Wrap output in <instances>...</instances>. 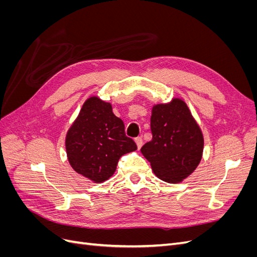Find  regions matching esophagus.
<instances>
[{"label": "esophagus", "mask_w": 257, "mask_h": 257, "mask_svg": "<svg viewBox=\"0 0 257 257\" xmlns=\"http://www.w3.org/2000/svg\"><path fill=\"white\" fill-rule=\"evenodd\" d=\"M135 143H136V145L138 147V149H141L142 146H143V138L142 137H136L135 138Z\"/></svg>", "instance_id": "esophagus-1"}]
</instances>
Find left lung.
Returning a JSON list of instances; mask_svg holds the SVG:
<instances>
[{"instance_id":"8db88e82","label":"left lung","mask_w":257,"mask_h":257,"mask_svg":"<svg viewBox=\"0 0 257 257\" xmlns=\"http://www.w3.org/2000/svg\"><path fill=\"white\" fill-rule=\"evenodd\" d=\"M152 139L141 149L153 173L168 183L181 182L198 166L204 137L189 107L180 98L152 108Z\"/></svg>"}]
</instances>
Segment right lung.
I'll use <instances>...</instances> for the list:
<instances>
[{"instance_id": "right-lung-1", "label": "right lung", "mask_w": 257, "mask_h": 257, "mask_svg": "<svg viewBox=\"0 0 257 257\" xmlns=\"http://www.w3.org/2000/svg\"><path fill=\"white\" fill-rule=\"evenodd\" d=\"M65 147L75 172L96 183L113 175L123 154L137 149L133 139L125 135L123 121L112 112L110 103L96 96L84 102L67 132Z\"/></svg>"}]
</instances>
